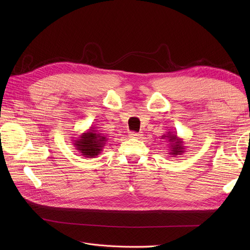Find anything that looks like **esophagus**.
<instances>
[{
    "instance_id": "1",
    "label": "esophagus",
    "mask_w": 250,
    "mask_h": 250,
    "mask_svg": "<svg viewBox=\"0 0 250 250\" xmlns=\"http://www.w3.org/2000/svg\"><path fill=\"white\" fill-rule=\"evenodd\" d=\"M129 138H133V139H140V138H142V132H133V131H130L129 132Z\"/></svg>"
}]
</instances>
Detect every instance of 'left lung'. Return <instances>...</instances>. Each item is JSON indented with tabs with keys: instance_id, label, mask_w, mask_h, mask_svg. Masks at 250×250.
<instances>
[{
	"instance_id": "obj_1",
	"label": "left lung",
	"mask_w": 250,
	"mask_h": 250,
	"mask_svg": "<svg viewBox=\"0 0 250 250\" xmlns=\"http://www.w3.org/2000/svg\"><path fill=\"white\" fill-rule=\"evenodd\" d=\"M162 138L166 141H168V145L170 148L169 154L173 155V157H176V155H183L186 152V146L183 139L177 137L176 132L168 131L166 134L162 135Z\"/></svg>"
}]
</instances>
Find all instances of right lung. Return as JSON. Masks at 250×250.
Segmentation results:
<instances>
[{
  "instance_id": "1",
  "label": "right lung",
  "mask_w": 250,
  "mask_h": 250,
  "mask_svg": "<svg viewBox=\"0 0 250 250\" xmlns=\"http://www.w3.org/2000/svg\"><path fill=\"white\" fill-rule=\"evenodd\" d=\"M107 140L106 135L101 133L100 130H96L92 125L85 132L79 134V138L73 140V145L81 155L92 158L102 152Z\"/></svg>"
}]
</instances>
